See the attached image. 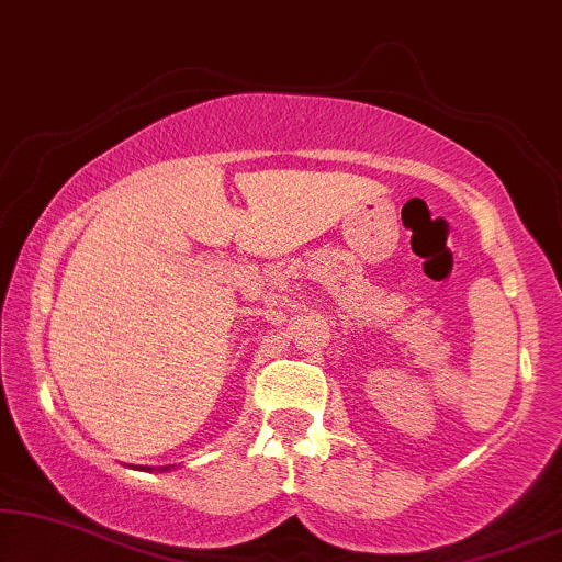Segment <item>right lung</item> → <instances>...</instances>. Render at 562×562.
<instances>
[{"label":"right lung","mask_w":562,"mask_h":562,"mask_svg":"<svg viewBox=\"0 0 562 562\" xmlns=\"http://www.w3.org/2000/svg\"><path fill=\"white\" fill-rule=\"evenodd\" d=\"M133 468H137V471H148V473H150V471H164V473H166V471H171L173 465H158V468H150V465H133Z\"/></svg>","instance_id":"right-lung-1"}]
</instances>
